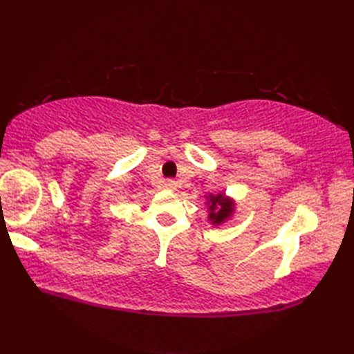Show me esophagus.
Returning a JSON list of instances; mask_svg holds the SVG:
<instances>
[{
  "label": "esophagus",
  "mask_w": 354,
  "mask_h": 354,
  "mask_svg": "<svg viewBox=\"0 0 354 354\" xmlns=\"http://www.w3.org/2000/svg\"><path fill=\"white\" fill-rule=\"evenodd\" d=\"M164 187H165V189H169V190L176 189V181H173V179H167V181L164 183Z\"/></svg>",
  "instance_id": "esophagus-1"
}]
</instances>
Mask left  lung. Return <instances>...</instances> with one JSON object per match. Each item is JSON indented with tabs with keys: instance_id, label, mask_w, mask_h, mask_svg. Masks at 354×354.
Returning <instances> with one entry per match:
<instances>
[{
	"instance_id": "8db88e82",
	"label": "left lung",
	"mask_w": 354,
	"mask_h": 354,
	"mask_svg": "<svg viewBox=\"0 0 354 354\" xmlns=\"http://www.w3.org/2000/svg\"><path fill=\"white\" fill-rule=\"evenodd\" d=\"M205 198V205L208 207V221L212 222L214 227L225 223L232 214H234L236 202L234 199L228 198L225 193H208V196Z\"/></svg>"
}]
</instances>
